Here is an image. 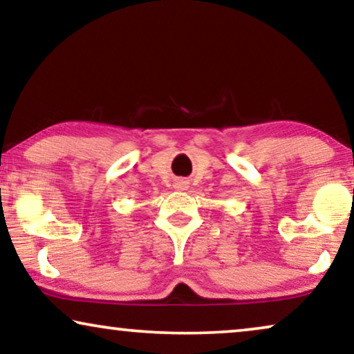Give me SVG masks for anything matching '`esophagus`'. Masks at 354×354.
Wrapping results in <instances>:
<instances>
[{
	"instance_id": "esophagus-1",
	"label": "esophagus",
	"mask_w": 354,
	"mask_h": 354,
	"mask_svg": "<svg viewBox=\"0 0 354 354\" xmlns=\"http://www.w3.org/2000/svg\"><path fill=\"white\" fill-rule=\"evenodd\" d=\"M174 187H176V190H187L188 182L187 180H177L176 183H174Z\"/></svg>"
}]
</instances>
